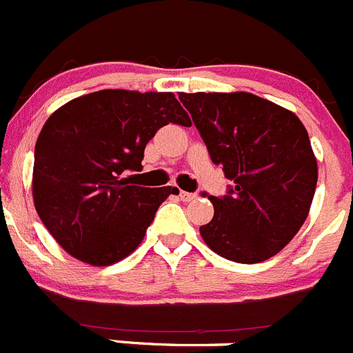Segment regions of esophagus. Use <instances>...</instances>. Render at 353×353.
Here are the masks:
<instances>
[{"mask_svg":"<svg viewBox=\"0 0 353 353\" xmlns=\"http://www.w3.org/2000/svg\"><path fill=\"white\" fill-rule=\"evenodd\" d=\"M196 194L192 192H185V190H180V199L183 201V203H190V201L196 199Z\"/></svg>","mask_w":353,"mask_h":353,"instance_id":"1","label":"esophagus"}]
</instances>
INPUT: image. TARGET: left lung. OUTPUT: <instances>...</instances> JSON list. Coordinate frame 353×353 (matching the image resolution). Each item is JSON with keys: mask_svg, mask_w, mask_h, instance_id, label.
Listing matches in <instances>:
<instances>
[{"mask_svg": "<svg viewBox=\"0 0 353 353\" xmlns=\"http://www.w3.org/2000/svg\"><path fill=\"white\" fill-rule=\"evenodd\" d=\"M211 161L234 182L210 196L214 214L201 225L211 251L260 263L291 243L310 211L317 159L298 116L248 92L179 93Z\"/></svg>", "mask_w": 353, "mask_h": 353, "instance_id": "1", "label": "left lung"}]
</instances>
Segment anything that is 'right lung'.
Returning <instances> with one entry per match:
<instances>
[{
    "label": "right lung",
    "instance_id": "1",
    "mask_svg": "<svg viewBox=\"0 0 353 353\" xmlns=\"http://www.w3.org/2000/svg\"><path fill=\"white\" fill-rule=\"evenodd\" d=\"M190 126L171 92L100 90L63 103L34 149L32 199L53 239L83 263L132 254L176 187L133 185L147 142L164 124Z\"/></svg>",
    "mask_w": 353,
    "mask_h": 353
}]
</instances>
